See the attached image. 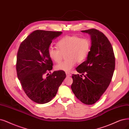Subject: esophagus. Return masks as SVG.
<instances>
[{"instance_id": "esophagus-1", "label": "esophagus", "mask_w": 129, "mask_h": 129, "mask_svg": "<svg viewBox=\"0 0 129 129\" xmlns=\"http://www.w3.org/2000/svg\"><path fill=\"white\" fill-rule=\"evenodd\" d=\"M66 76H68V77H70V76L71 75V74L70 73H68V72L66 73Z\"/></svg>"}]
</instances>
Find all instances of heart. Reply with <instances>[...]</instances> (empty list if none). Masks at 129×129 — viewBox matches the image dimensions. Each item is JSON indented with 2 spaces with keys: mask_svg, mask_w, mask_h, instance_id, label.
<instances>
[{
  "mask_svg": "<svg viewBox=\"0 0 129 129\" xmlns=\"http://www.w3.org/2000/svg\"><path fill=\"white\" fill-rule=\"evenodd\" d=\"M58 49L51 46L48 50L51 59L55 63H59L66 53L65 61L57 64L55 69L65 72H70L74 67L77 61H84L91 49V41L87 38H81L77 36H66L60 39L57 44Z\"/></svg>",
  "mask_w": 129,
  "mask_h": 129,
  "instance_id": "obj_1",
  "label": "heart"
}]
</instances>
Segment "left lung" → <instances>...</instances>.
Instances as JSON below:
<instances>
[{"label": "left lung", "instance_id": "8db88e82", "mask_svg": "<svg viewBox=\"0 0 129 129\" xmlns=\"http://www.w3.org/2000/svg\"><path fill=\"white\" fill-rule=\"evenodd\" d=\"M81 32L90 35L91 49L87 59L76 69L81 75H72L71 89L82 103L92 105L100 99L111 83L115 58L112 45L103 33L94 28Z\"/></svg>", "mask_w": 129, "mask_h": 129}]
</instances>
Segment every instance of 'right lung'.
I'll return each instance as SVG.
<instances>
[{
	"instance_id": "1",
	"label": "right lung",
	"mask_w": 129,
	"mask_h": 129,
	"mask_svg": "<svg viewBox=\"0 0 129 129\" xmlns=\"http://www.w3.org/2000/svg\"><path fill=\"white\" fill-rule=\"evenodd\" d=\"M61 33L60 31L36 30L19 47L16 65L17 77L27 97L38 104L49 102L66 78L62 71H54L46 78L44 77L53 65L48 50L52 40Z\"/></svg>"
}]
</instances>
